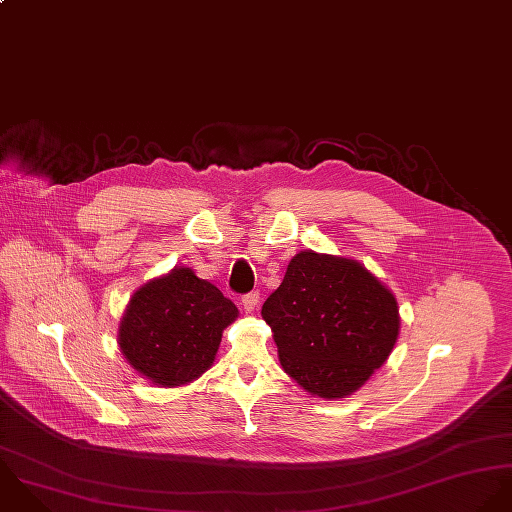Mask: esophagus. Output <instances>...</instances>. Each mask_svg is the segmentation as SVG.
Returning <instances> with one entry per match:
<instances>
[{"instance_id": "obj_1", "label": "esophagus", "mask_w": 512, "mask_h": 512, "mask_svg": "<svg viewBox=\"0 0 512 512\" xmlns=\"http://www.w3.org/2000/svg\"><path fill=\"white\" fill-rule=\"evenodd\" d=\"M241 301H243V307L247 308V310H253V308L261 303V295H259V291H251V293L243 295Z\"/></svg>"}]
</instances>
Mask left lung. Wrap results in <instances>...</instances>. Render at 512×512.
I'll list each match as a JSON object with an SVG mask.
<instances>
[{"label": "left lung", "instance_id": "obj_1", "mask_svg": "<svg viewBox=\"0 0 512 512\" xmlns=\"http://www.w3.org/2000/svg\"><path fill=\"white\" fill-rule=\"evenodd\" d=\"M281 366L318 398H344L380 368L400 332L394 295L352 259L303 251L261 310Z\"/></svg>", "mask_w": 512, "mask_h": 512}]
</instances>
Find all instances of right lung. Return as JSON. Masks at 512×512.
I'll use <instances>...</instances> for the list:
<instances>
[{"label": "right lung", "mask_w": 512, "mask_h": 512, "mask_svg": "<svg viewBox=\"0 0 512 512\" xmlns=\"http://www.w3.org/2000/svg\"><path fill=\"white\" fill-rule=\"evenodd\" d=\"M235 318L237 308L217 287L182 267L134 293L118 344L136 372L174 388L213 364L221 332Z\"/></svg>", "instance_id": "1"}]
</instances>
